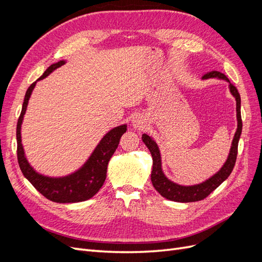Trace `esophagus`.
Instances as JSON below:
<instances>
[{
  "label": "esophagus",
  "instance_id": "1",
  "mask_svg": "<svg viewBox=\"0 0 262 262\" xmlns=\"http://www.w3.org/2000/svg\"><path fill=\"white\" fill-rule=\"evenodd\" d=\"M145 125H146V119L144 118L143 115L138 114V115L133 116V118H132V126H133V128L141 130V129L145 128Z\"/></svg>",
  "mask_w": 262,
  "mask_h": 262
}]
</instances>
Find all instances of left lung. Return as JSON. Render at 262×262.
<instances>
[{
	"label": "left lung",
	"mask_w": 262,
	"mask_h": 262,
	"mask_svg": "<svg viewBox=\"0 0 262 262\" xmlns=\"http://www.w3.org/2000/svg\"><path fill=\"white\" fill-rule=\"evenodd\" d=\"M208 78H217V80H224L228 83V89L231 94L235 97L236 100V117H237V130L235 132V136L232 142L231 149H229V154L227 156V160L222 166L221 169L214 173L209 179L204 180L200 184L192 185V186H182L178 185L176 182L169 180L165 176V173L162 168V157L160 147L156 144V142L150 138L147 134H142V141L149 149L150 154L153 157V169L150 173V180L154 188L157 192H160L161 195L171 201L176 202H194L203 200L207 198L212 191H214L222 182L225 181L235 166L236 157H237V147H238V141L242 134L243 129V122H242V116H241V95L237 91L236 87L231 84L228 78L221 72L217 71H211V72L205 73L202 76V80H208Z\"/></svg>",
	"instance_id": "8db88e82"
}]
</instances>
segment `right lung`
Returning a JSON list of instances; mask_svg holds the SVG:
<instances>
[{
    "label": "right lung",
    "instance_id": "1",
    "mask_svg": "<svg viewBox=\"0 0 262 262\" xmlns=\"http://www.w3.org/2000/svg\"><path fill=\"white\" fill-rule=\"evenodd\" d=\"M66 60L53 63L38 78V81L43 80L54 70L66 64ZM38 81L28 87L25 98H24L21 113L17 121V160L20 170L30 184L50 201L57 203H75L89 200L96 194L104 185L107 176L108 163L118 147L121 136L126 131V124L118 125L108 131L99 141V143L95 147L91 156L87 158V161L74 172L62 177H50L39 173L27 161L25 150H24V146L21 144V124L24 116L26 114L31 93H33Z\"/></svg>",
    "mask_w": 262,
    "mask_h": 262
}]
</instances>
